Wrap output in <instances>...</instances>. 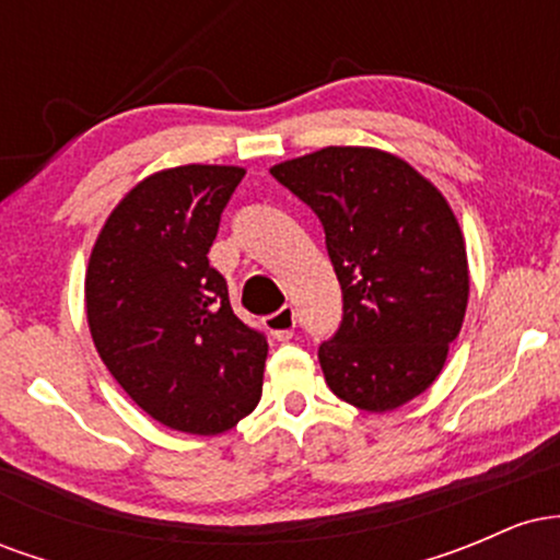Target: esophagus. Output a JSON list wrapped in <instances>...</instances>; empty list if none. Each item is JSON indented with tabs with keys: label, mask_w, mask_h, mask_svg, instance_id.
Segmentation results:
<instances>
[{
	"label": "esophagus",
	"mask_w": 560,
	"mask_h": 560,
	"mask_svg": "<svg viewBox=\"0 0 560 560\" xmlns=\"http://www.w3.org/2000/svg\"><path fill=\"white\" fill-rule=\"evenodd\" d=\"M294 324H298V318H294V307H289V305H284L281 311H276L273 316L266 318V329L271 331L273 339H279V342L292 339Z\"/></svg>",
	"instance_id": "esophagus-1"
}]
</instances>
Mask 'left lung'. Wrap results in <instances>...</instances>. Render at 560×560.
<instances>
[{
	"instance_id": "1",
	"label": "left lung",
	"mask_w": 560,
	"mask_h": 560,
	"mask_svg": "<svg viewBox=\"0 0 560 560\" xmlns=\"http://www.w3.org/2000/svg\"><path fill=\"white\" fill-rule=\"evenodd\" d=\"M271 176L318 215L342 287V324L318 347L329 389L371 413L413 400L466 316V242L447 199L374 147H324Z\"/></svg>"
}]
</instances>
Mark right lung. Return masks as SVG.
<instances>
[{
	"label": "right lung",
	"mask_w": 560,
	"mask_h": 560,
	"mask_svg": "<svg viewBox=\"0 0 560 560\" xmlns=\"http://www.w3.org/2000/svg\"><path fill=\"white\" fill-rule=\"evenodd\" d=\"M236 165H178L115 205L86 268V318L102 363L152 419L221 434L255 410L268 342L234 316L208 253Z\"/></svg>",
	"instance_id": "add662e5"
}]
</instances>
